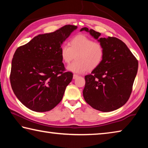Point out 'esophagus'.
Instances as JSON below:
<instances>
[{
  "label": "esophagus",
  "mask_w": 148,
  "mask_h": 148,
  "mask_svg": "<svg viewBox=\"0 0 148 148\" xmlns=\"http://www.w3.org/2000/svg\"><path fill=\"white\" fill-rule=\"evenodd\" d=\"M77 77H78V75H77V74H74L73 75V79H76Z\"/></svg>",
  "instance_id": "esophagus-1"
}]
</instances>
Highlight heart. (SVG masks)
Masks as SVG:
<instances>
[{"mask_svg": "<svg viewBox=\"0 0 148 148\" xmlns=\"http://www.w3.org/2000/svg\"><path fill=\"white\" fill-rule=\"evenodd\" d=\"M62 61L69 63L66 69L74 73H83L87 69H93L101 64L104 57V48L102 44L85 34H77L73 37L69 44H62L60 49Z\"/></svg>", "mask_w": 148, "mask_h": 148, "instance_id": "obj_1", "label": "heart"}]
</instances>
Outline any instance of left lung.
Listing matches in <instances>:
<instances>
[{
  "instance_id": "1",
  "label": "left lung",
  "mask_w": 148,
  "mask_h": 148,
  "mask_svg": "<svg viewBox=\"0 0 148 148\" xmlns=\"http://www.w3.org/2000/svg\"><path fill=\"white\" fill-rule=\"evenodd\" d=\"M104 48L103 61L90 74L85 76L83 91L85 101L92 108L108 112L119 108L131 94L138 62L123 42L116 37L100 38L101 33L87 27Z\"/></svg>"
}]
</instances>
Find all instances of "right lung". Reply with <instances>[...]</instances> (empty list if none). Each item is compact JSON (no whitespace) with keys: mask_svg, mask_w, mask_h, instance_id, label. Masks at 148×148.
I'll use <instances>...</instances> for the list:
<instances>
[{"mask_svg":"<svg viewBox=\"0 0 148 148\" xmlns=\"http://www.w3.org/2000/svg\"><path fill=\"white\" fill-rule=\"evenodd\" d=\"M77 26L39 34L19 47L12 61L10 83L19 101L34 112L49 111L61 101L73 74L65 71L60 49Z\"/></svg>","mask_w":148,"mask_h":148,"instance_id":"right-lung-1","label":"right lung"}]
</instances>
